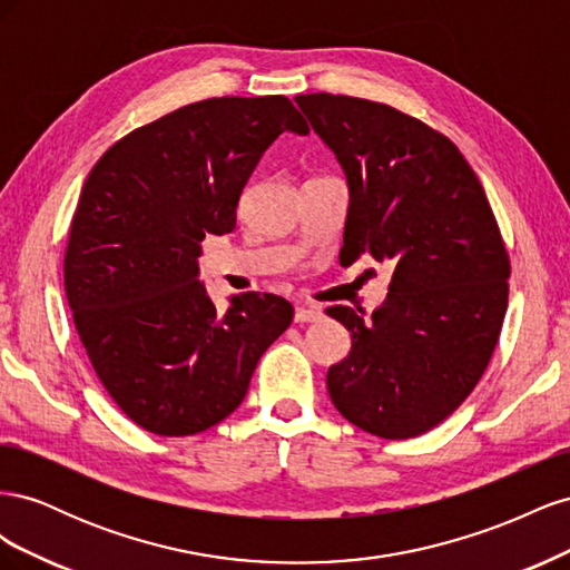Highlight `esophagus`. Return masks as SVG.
Segmentation results:
<instances>
[{
  "label": "esophagus",
  "mask_w": 570,
  "mask_h": 570,
  "mask_svg": "<svg viewBox=\"0 0 570 570\" xmlns=\"http://www.w3.org/2000/svg\"><path fill=\"white\" fill-rule=\"evenodd\" d=\"M321 318H323V312L316 306H297L295 312V323H314Z\"/></svg>",
  "instance_id": "obj_1"
}]
</instances>
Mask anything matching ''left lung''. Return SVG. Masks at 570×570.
I'll return each instance as SVG.
<instances>
[{"label": "left lung", "instance_id": "left-lung-1", "mask_svg": "<svg viewBox=\"0 0 570 570\" xmlns=\"http://www.w3.org/2000/svg\"><path fill=\"white\" fill-rule=\"evenodd\" d=\"M295 101L350 183L340 264H394L371 318L327 308L352 333L327 392L371 435H423L473 392L502 333L511 262L492 206L459 147L423 120L347 95Z\"/></svg>", "mask_w": 570, "mask_h": 570}]
</instances>
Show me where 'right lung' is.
<instances>
[{
    "label": "right lung",
    "instance_id": "1",
    "mask_svg": "<svg viewBox=\"0 0 570 570\" xmlns=\"http://www.w3.org/2000/svg\"><path fill=\"white\" fill-rule=\"evenodd\" d=\"M285 130L308 126L283 95L202 99L120 137L82 185L66 299L99 383L147 433L197 435L230 416L295 316L268 292L218 312L197 281L202 239L233 233L252 170Z\"/></svg>",
    "mask_w": 570,
    "mask_h": 570
}]
</instances>
